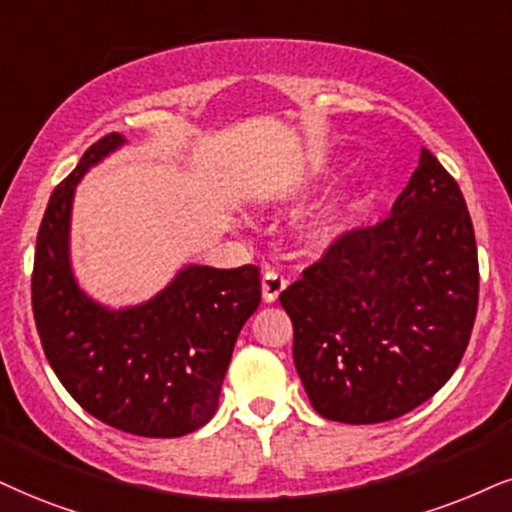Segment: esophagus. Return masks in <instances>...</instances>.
<instances>
[{"label":"esophagus","mask_w":512,"mask_h":512,"mask_svg":"<svg viewBox=\"0 0 512 512\" xmlns=\"http://www.w3.org/2000/svg\"><path fill=\"white\" fill-rule=\"evenodd\" d=\"M285 287H287V280L280 273H275V270H266V273H263L261 294L266 304H275V301L280 299V294L285 292Z\"/></svg>","instance_id":"esophagus-1"}]
</instances>
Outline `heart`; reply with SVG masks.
<instances>
[{"label": "heart", "mask_w": 512, "mask_h": 512, "mask_svg": "<svg viewBox=\"0 0 512 512\" xmlns=\"http://www.w3.org/2000/svg\"><path fill=\"white\" fill-rule=\"evenodd\" d=\"M325 182H327L325 175L315 173L313 178L296 182V185H289L282 189L280 199L301 201L318 192ZM370 206H372V189L365 185V182H356V185L339 189L334 197L327 199L325 204H320L315 211H311L304 220H301L299 237L304 239V244L311 246V249H327V246L339 242L344 235H349L353 227L365 218V213L370 211Z\"/></svg>", "instance_id": "b5f03b06"}]
</instances>
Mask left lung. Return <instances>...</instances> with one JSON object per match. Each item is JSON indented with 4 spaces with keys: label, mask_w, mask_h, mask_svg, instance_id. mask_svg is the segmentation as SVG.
<instances>
[{
    "label": "left lung",
    "mask_w": 512,
    "mask_h": 512,
    "mask_svg": "<svg viewBox=\"0 0 512 512\" xmlns=\"http://www.w3.org/2000/svg\"><path fill=\"white\" fill-rule=\"evenodd\" d=\"M477 294L463 192L422 147L391 216L334 242L280 294L313 408L327 420L372 425L432 399L468 349Z\"/></svg>",
    "instance_id": "1"
}]
</instances>
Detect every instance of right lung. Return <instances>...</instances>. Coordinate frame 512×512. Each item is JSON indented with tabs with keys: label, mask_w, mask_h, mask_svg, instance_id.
<instances>
[{
	"label": "right lung",
	"mask_w": 512,
	"mask_h": 512,
	"mask_svg": "<svg viewBox=\"0 0 512 512\" xmlns=\"http://www.w3.org/2000/svg\"><path fill=\"white\" fill-rule=\"evenodd\" d=\"M125 144L118 132L92 144L49 199L35 249V325L56 377L87 413L137 437H182L216 413L261 280L256 266L189 263L142 304L111 308L87 294L71 261L75 187Z\"/></svg>",
	"instance_id": "right-lung-1"
}]
</instances>
